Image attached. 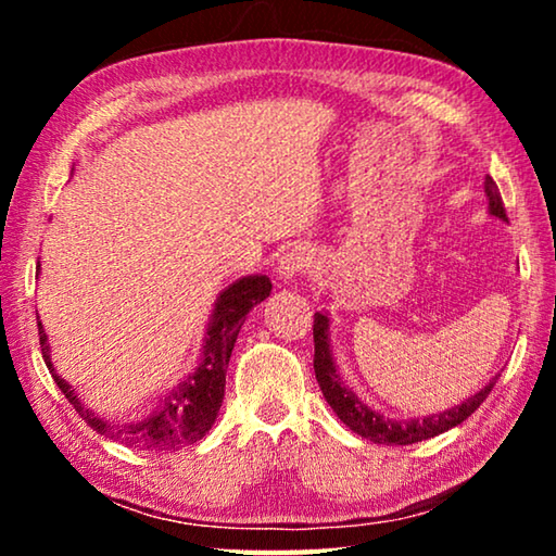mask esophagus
I'll list each match as a JSON object with an SVG mask.
<instances>
[{"label": "esophagus", "mask_w": 556, "mask_h": 556, "mask_svg": "<svg viewBox=\"0 0 556 556\" xmlns=\"http://www.w3.org/2000/svg\"><path fill=\"white\" fill-rule=\"evenodd\" d=\"M306 267H312V250L304 248V244H291L277 260V277L289 281Z\"/></svg>", "instance_id": "obj_1"}]
</instances>
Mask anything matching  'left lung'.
<instances>
[{"label": "left lung", "mask_w": 556, "mask_h": 556, "mask_svg": "<svg viewBox=\"0 0 556 556\" xmlns=\"http://www.w3.org/2000/svg\"><path fill=\"white\" fill-rule=\"evenodd\" d=\"M485 193H488V213L495 215V218H501V220H507L505 208H503V199H501V193H497V186L491 176H485ZM314 345H316L314 370H316L318 388H321L326 402L331 404L336 417L341 419L348 429L355 431V434H361L363 439L372 441V444L407 446V444H417V441L444 434V431L458 427L460 421H466L470 414L481 407L483 400L495 388L497 378H501V375H495V378H491V382H488L483 390L470 394L468 400H464L460 404H454L451 409L427 414V417L392 419V417H384V414H380L378 409L368 407V404L357 397V394L343 382L341 372H338V368H336V357H333L331 316H328L326 312L314 314Z\"/></svg>", "instance_id": "8db88e82"}]
</instances>
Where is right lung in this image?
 Returning <instances> with one entry per match:
<instances>
[{
	"instance_id": "add662e5",
	"label": "right lung",
	"mask_w": 556,
	"mask_h": 556,
	"mask_svg": "<svg viewBox=\"0 0 556 556\" xmlns=\"http://www.w3.org/2000/svg\"><path fill=\"white\" fill-rule=\"evenodd\" d=\"M41 269V265H39ZM271 291V281L267 275H248L235 279L225 287L215 299L208 328L203 336L201 357L191 372H186L174 388H168L159 397L152 409L142 419L135 421H112L102 414L92 412L86 402L78 397L73 384L65 382L53 368L51 345L43 326L39 321V338L43 363L53 375L65 400L73 409L86 419V425L102 437L122 441L125 446H135L139 451H176L188 444L201 441L213 427L215 417L225 397V372L232 355L235 341L252 308L265 301Z\"/></svg>"
}]
</instances>
